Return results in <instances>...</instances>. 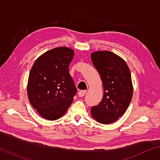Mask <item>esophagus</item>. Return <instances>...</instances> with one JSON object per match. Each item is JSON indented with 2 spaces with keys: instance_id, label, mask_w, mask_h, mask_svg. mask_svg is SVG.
<instances>
[{
  "instance_id": "34e87169",
  "label": "esophagus",
  "mask_w": 160,
  "mask_h": 160,
  "mask_svg": "<svg viewBox=\"0 0 160 160\" xmlns=\"http://www.w3.org/2000/svg\"><path fill=\"white\" fill-rule=\"evenodd\" d=\"M86 93V90H80L79 92H78V95L80 97H82L85 95V94Z\"/></svg>"
}]
</instances>
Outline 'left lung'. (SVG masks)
<instances>
[{"label":"left lung","mask_w":160,"mask_h":160,"mask_svg":"<svg viewBox=\"0 0 160 160\" xmlns=\"http://www.w3.org/2000/svg\"><path fill=\"white\" fill-rule=\"evenodd\" d=\"M91 59L102 78L103 99L91 108V115L97 122L108 124L122 117L132 97L130 71L121 57L110 51L92 53Z\"/></svg>","instance_id":"left-lung-1"}]
</instances>
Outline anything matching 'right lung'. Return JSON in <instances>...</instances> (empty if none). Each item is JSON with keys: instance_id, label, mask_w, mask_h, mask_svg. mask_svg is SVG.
I'll use <instances>...</instances> for the list:
<instances>
[{"instance_id": "obj_1", "label": "right lung", "mask_w": 160, "mask_h": 160, "mask_svg": "<svg viewBox=\"0 0 160 160\" xmlns=\"http://www.w3.org/2000/svg\"><path fill=\"white\" fill-rule=\"evenodd\" d=\"M73 57L71 49L57 48L39 57L32 68L28 84V99L45 119H59L72 102L77 91L69 73Z\"/></svg>"}]
</instances>
